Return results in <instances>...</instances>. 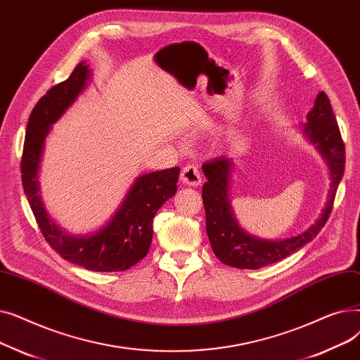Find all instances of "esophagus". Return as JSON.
<instances>
[{"label":"esophagus","instance_id":"obj_1","mask_svg":"<svg viewBox=\"0 0 360 360\" xmlns=\"http://www.w3.org/2000/svg\"><path fill=\"white\" fill-rule=\"evenodd\" d=\"M181 181L190 186H198L201 184V174L198 167L194 165L185 166L181 172Z\"/></svg>","mask_w":360,"mask_h":360}]
</instances>
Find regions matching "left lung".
<instances>
[{"mask_svg":"<svg viewBox=\"0 0 360 360\" xmlns=\"http://www.w3.org/2000/svg\"><path fill=\"white\" fill-rule=\"evenodd\" d=\"M308 122L302 125L305 137L315 144L330 167L331 184L328 201L318 220L304 233L288 239L266 240L245 232L238 224L229 200V181L232 160L217 158L202 165L207 182L202 185V204L205 210V231L216 257L235 269L257 270L277 262L311 242L327 223L340 181L345 174L346 150L340 128L326 91H319Z\"/></svg>","mask_w":360,"mask_h":360,"instance_id":"obj_1","label":"left lung"}]
</instances>
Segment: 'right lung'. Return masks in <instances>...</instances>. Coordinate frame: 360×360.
Instances as JSON below:
<instances>
[{
    "label": "right lung",
    "mask_w": 360,
    "mask_h": 360,
    "mask_svg": "<svg viewBox=\"0 0 360 360\" xmlns=\"http://www.w3.org/2000/svg\"><path fill=\"white\" fill-rule=\"evenodd\" d=\"M90 77L89 65L82 61L65 82L51 87L34 105L26 128L22 181L39 229L56 254L90 271H124L147 255L153 238V219L160 207L175 195L181 169L170 167L139 176L117 213L94 233L74 236L49 219L37 181L45 139L52 124L86 89Z\"/></svg>",
    "instance_id": "obj_1"
}]
</instances>
